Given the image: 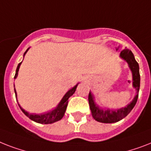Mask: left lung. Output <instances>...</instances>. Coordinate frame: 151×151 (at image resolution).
<instances>
[{
    "instance_id": "8db88e82",
    "label": "left lung",
    "mask_w": 151,
    "mask_h": 151,
    "mask_svg": "<svg viewBox=\"0 0 151 151\" xmlns=\"http://www.w3.org/2000/svg\"><path fill=\"white\" fill-rule=\"evenodd\" d=\"M119 50V47L116 48V50ZM120 58L122 59L128 63V66L132 72L133 77V87L136 89L135 97L125 107L120 108L118 109H110L106 108H101L97 105L95 101V97L91 93L89 92L88 95V102L90 105V109L91 111L92 117L96 121L103 123H113L125 118L133 109L137 103L139 95V84H140V76L139 71V64L137 63L134 57V55L132 51L128 49H124L120 52Z\"/></svg>"
}]
</instances>
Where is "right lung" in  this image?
<instances>
[{"mask_svg":"<svg viewBox=\"0 0 151 151\" xmlns=\"http://www.w3.org/2000/svg\"><path fill=\"white\" fill-rule=\"evenodd\" d=\"M29 50L27 49V50L24 52V55L26 54V52H28V50ZM22 62L18 63V67H17V69H16L15 72V75H14V79L17 78L18 74V70H19V68H20V66L22 64ZM79 84V83H78ZM78 84H77L74 87L70 89L68 91H67L66 94L64 95V96L62 98V99L60 100V101L59 102V104L57 105L54 109H52V111H49V112H46V113H42V114H35V113H29L28 111H26L24 109H23L21 107L20 105L18 104L19 107H20L21 110L22 111L23 113L27 116L29 117V119L32 121L35 122H38V123H41V124H51V123H53V122H56L57 121H60L61 119L63 118V116H64L65 111H66V109H67V104H68V99L71 95H73V93L75 92L76 88L78 87ZM14 93H15V96L17 97V92H16L15 88H14ZM18 101V100H17Z\"/></svg>","mask_w":151,"mask_h":151,"instance_id":"add662e5","label":"right lung"}]
</instances>
